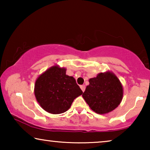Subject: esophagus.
Returning <instances> with one entry per match:
<instances>
[{
    "label": "esophagus",
    "mask_w": 150,
    "mask_h": 150,
    "mask_svg": "<svg viewBox=\"0 0 150 150\" xmlns=\"http://www.w3.org/2000/svg\"><path fill=\"white\" fill-rule=\"evenodd\" d=\"M81 89L82 91H83V92L85 91V85H81Z\"/></svg>",
    "instance_id": "esophagus-1"
}]
</instances>
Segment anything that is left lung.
I'll use <instances>...</instances> for the list:
<instances>
[{"instance_id": "8db88e82", "label": "left lung", "mask_w": 150, "mask_h": 150, "mask_svg": "<svg viewBox=\"0 0 150 150\" xmlns=\"http://www.w3.org/2000/svg\"><path fill=\"white\" fill-rule=\"evenodd\" d=\"M83 98L92 110L106 114L120 105L123 98L122 83L111 71L100 73L89 80Z\"/></svg>"}]
</instances>
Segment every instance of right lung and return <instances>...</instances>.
I'll return each mask as SVG.
<instances>
[{"instance_id": "1", "label": "right lung", "mask_w": 150, "mask_h": 150, "mask_svg": "<svg viewBox=\"0 0 150 150\" xmlns=\"http://www.w3.org/2000/svg\"><path fill=\"white\" fill-rule=\"evenodd\" d=\"M34 93L43 109L52 114H61L70 108L74 100L83 91L66 69L58 65L50 67L36 80Z\"/></svg>"}]
</instances>
